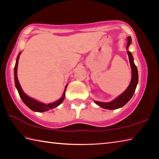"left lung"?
Wrapping results in <instances>:
<instances>
[{
    "label": "left lung",
    "instance_id": "8db88e82",
    "mask_svg": "<svg viewBox=\"0 0 159 159\" xmlns=\"http://www.w3.org/2000/svg\"><path fill=\"white\" fill-rule=\"evenodd\" d=\"M128 39V44H127V49H128V47L130 44L131 43V38L130 36H128L127 38ZM128 57H129V61H130L131 70H132V79L130 85L128 87L127 89L123 93H122L120 96H118L116 99L112 102H95L98 105L100 106L101 107L104 109H116L118 108H120L125 105L127 102L130 100L132 97H133V94L135 91L137 85L138 83V71L137 66L134 64L133 61V57L132 55L131 52L130 51H128Z\"/></svg>",
    "mask_w": 159,
    "mask_h": 159
}]
</instances>
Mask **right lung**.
Listing matches in <instances>:
<instances>
[{"label":"right lung","mask_w":159,"mask_h":159,"mask_svg":"<svg viewBox=\"0 0 159 159\" xmlns=\"http://www.w3.org/2000/svg\"><path fill=\"white\" fill-rule=\"evenodd\" d=\"M21 52L19 53V55L17 57V61H16V64L15 66V85L16 88L18 90L19 95H20L21 99H22V101L24 103H25L26 106H27L29 109H31V110H33L34 111H38V112H43V111H48V110L51 109L55 108V107H57L58 105L61 103L63 102L64 97H65V91H66V88L67 87V85L65 87V90H64L63 95L61 96V98L59 99L58 101L53 102V103L51 104H45L43 103H41V102H39L35 99H32L31 98H29V96H27L26 94L23 92L22 89H21V86L20 83H19V80L17 79V66H18V60H19V57H20Z\"/></svg>","instance_id":"1"}]
</instances>
